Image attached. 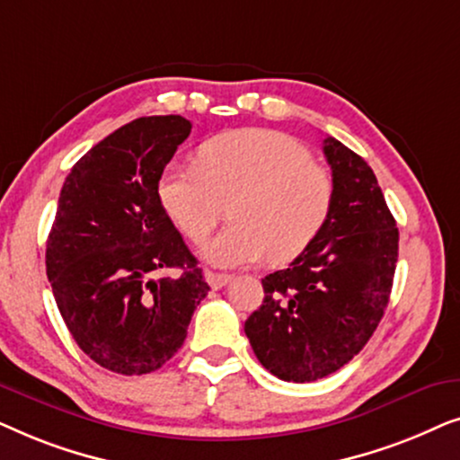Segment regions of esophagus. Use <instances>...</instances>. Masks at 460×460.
<instances>
[{
    "label": "esophagus",
    "mask_w": 460,
    "mask_h": 460,
    "mask_svg": "<svg viewBox=\"0 0 460 460\" xmlns=\"http://www.w3.org/2000/svg\"><path fill=\"white\" fill-rule=\"evenodd\" d=\"M205 279H207V282H209V287L216 288V291L232 282L230 274H217V272H205Z\"/></svg>",
    "instance_id": "1"
}]
</instances>
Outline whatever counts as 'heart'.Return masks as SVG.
<instances>
[{
	"instance_id": "b5f03b06",
	"label": "heart",
	"mask_w": 460,
	"mask_h": 460,
	"mask_svg": "<svg viewBox=\"0 0 460 460\" xmlns=\"http://www.w3.org/2000/svg\"><path fill=\"white\" fill-rule=\"evenodd\" d=\"M163 211L192 243H205L230 203L234 224L207 244V261L287 263L305 253L335 203L331 173L295 137L272 129H236L211 137L199 165L172 167L159 180Z\"/></svg>"
}]
</instances>
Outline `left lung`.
Returning a JSON list of instances; mask_svg holds the SVG:
<instances>
[{"label":"left lung","instance_id":"left-lung-1","mask_svg":"<svg viewBox=\"0 0 460 460\" xmlns=\"http://www.w3.org/2000/svg\"><path fill=\"white\" fill-rule=\"evenodd\" d=\"M335 203L324 230L287 270L261 280L263 304L244 323L263 368L282 381L323 379L360 351L385 312L398 228L368 163L324 140Z\"/></svg>","mask_w":460,"mask_h":460}]
</instances>
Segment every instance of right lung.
Wrapping results in <instances>:
<instances>
[{"label":"right lung","mask_w":460,"mask_h":460,"mask_svg":"<svg viewBox=\"0 0 460 460\" xmlns=\"http://www.w3.org/2000/svg\"><path fill=\"white\" fill-rule=\"evenodd\" d=\"M190 129L180 115L136 119L81 156L60 190L46 272L73 339L112 373L161 368L209 291L156 192Z\"/></svg>","instance_id":"obj_1"}]
</instances>
